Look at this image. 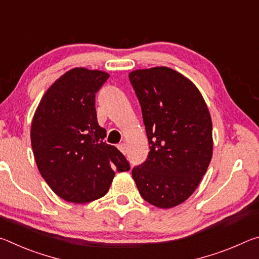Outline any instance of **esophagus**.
<instances>
[{"mask_svg": "<svg viewBox=\"0 0 259 259\" xmlns=\"http://www.w3.org/2000/svg\"><path fill=\"white\" fill-rule=\"evenodd\" d=\"M117 148H119V150L123 153V154H126V147H125V144L124 143H121V144H119V145H117Z\"/></svg>", "mask_w": 259, "mask_h": 259, "instance_id": "obj_1", "label": "esophagus"}]
</instances>
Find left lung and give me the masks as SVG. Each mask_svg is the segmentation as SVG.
I'll list each match as a JSON object with an SVG mask.
<instances>
[{
	"mask_svg": "<svg viewBox=\"0 0 259 259\" xmlns=\"http://www.w3.org/2000/svg\"><path fill=\"white\" fill-rule=\"evenodd\" d=\"M129 80L142 108L150 145L134 166L142 198L157 208L183 203L195 191L212 156V123L200 91L169 67L138 69Z\"/></svg>",
	"mask_w": 259,
	"mask_h": 259,
	"instance_id": "8db88e82",
	"label": "left lung"
}]
</instances>
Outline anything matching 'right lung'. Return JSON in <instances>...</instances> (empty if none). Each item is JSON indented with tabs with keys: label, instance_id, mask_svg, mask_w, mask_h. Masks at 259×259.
<instances>
[{
	"label": "right lung",
	"instance_id": "obj_1",
	"mask_svg": "<svg viewBox=\"0 0 259 259\" xmlns=\"http://www.w3.org/2000/svg\"><path fill=\"white\" fill-rule=\"evenodd\" d=\"M109 75L73 68L52 84L35 112L30 140L38 171L57 195L87 203L106 194L115 171L130 164L104 142L96 113V94Z\"/></svg>",
	"mask_w": 259,
	"mask_h": 259
}]
</instances>
